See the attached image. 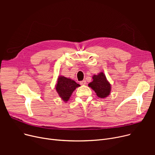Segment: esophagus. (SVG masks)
Wrapping results in <instances>:
<instances>
[{
	"instance_id": "obj_1",
	"label": "esophagus",
	"mask_w": 155,
	"mask_h": 155,
	"mask_svg": "<svg viewBox=\"0 0 155 155\" xmlns=\"http://www.w3.org/2000/svg\"><path fill=\"white\" fill-rule=\"evenodd\" d=\"M80 84V85H85L87 84V82H86L85 80H83V81H81Z\"/></svg>"
}]
</instances>
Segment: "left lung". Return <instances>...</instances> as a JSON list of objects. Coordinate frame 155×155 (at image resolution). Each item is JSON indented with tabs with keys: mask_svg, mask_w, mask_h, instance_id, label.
I'll use <instances>...</instances> for the list:
<instances>
[{
	"mask_svg": "<svg viewBox=\"0 0 155 155\" xmlns=\"http://www.w3.org/2000/svg\"><path fill=\"white\" fill-rule=\"evenodd\" d=\"M93 81L88 84V87L92 88L99 98L104 99L109 95L111 91V85L108 82L103 72L92 77Z\"/></svg>",
	"mask_w": 155,
	"mask_h": 155,
	"instance_id": "obj_1",
	"label": "left lung"
}]
</instances>
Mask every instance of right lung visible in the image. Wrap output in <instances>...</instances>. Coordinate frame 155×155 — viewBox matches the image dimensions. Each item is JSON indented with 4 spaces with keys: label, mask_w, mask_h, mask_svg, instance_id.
Here are the masks:
<instances>
[{
    "label": "right lung",
    "mask_w": 155,
    "mask_h": 155,
    "mask_svg": "<svg viewBox=\"0 0 155 155\" xmlns=\"http://www.w3.org/2000/svg\"><path fill=\"white\" fill-rule=\"evenodd\" d=\"M80 85L74 80L63 76H59L56 85V91L64 102H67L73 92Z\"/></svg>",
    "instance_id": "right-lung-1"
}]
</instances>
